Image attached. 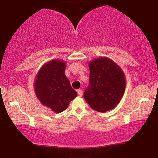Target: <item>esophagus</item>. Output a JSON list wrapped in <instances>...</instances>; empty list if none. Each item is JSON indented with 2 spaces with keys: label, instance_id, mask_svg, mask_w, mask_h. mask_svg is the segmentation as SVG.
<instances>
[{
  "label": "esophagus",
  "instance_id": "34e87169",
  "mask_svg": "<svg viewBox=\"0 0 158 158\" xmlns=\"http://www.w3.org/2000/svg\"><path fill=\"white\" fill-rule=\"evenodd\" d=\"M77 94H78L79 96H83V90H77Z\"/></svg>",
  "mask_w": 158,
  "mask_h": 158
}]
</instances>
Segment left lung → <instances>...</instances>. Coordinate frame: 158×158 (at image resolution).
<instances>
[{"label":"left lung","instance_id":"left-lung-1","mask_svg":"<svg viewBox=\"0 0 158 158\" xmlns=\"http://www.w3.org/2000/svg\"><path fill=\"white\" fill-rule=\"evenodd\" d=\"M89 69V85L83 94L86 102L99 112L114 109L124 95V73L113 60L103 57L90 61Z\"/></svg>","mask_w":158,"mask_h":158}]
</instances>
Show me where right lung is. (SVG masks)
<instances>
[{
    "label": "right lung",
    "instance_id": "obj_1",
    "mask_svg": "<svg viewBox=\"0 0 158 158\" xmlns=\"http://www.w3.org/2000/svg\"><path fill=\"white\" fill-rule=\"evenodd\" d=\"M66 63L61 60H51L40 68L34 82V91L40 102L55 113L66 109L77 93L64 74Z\"/></svg>",
    "mask_w": 158,
    "mask_h": 158
}]
</instances>
